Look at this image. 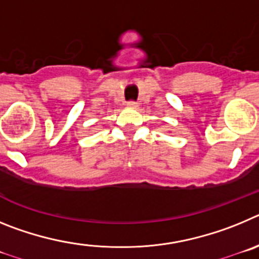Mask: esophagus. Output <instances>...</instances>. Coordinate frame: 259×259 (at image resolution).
<instances>
[{
  "label": "esophagus",
  "mask_w": 259,
  "mask_h": 259,
  "mask_svg": "<svg viewBox=\"0 0 259 259\" xmlns=\"http://www.w3.org/2000/svg\"><path fill=\"white\" fill-rule=\"evenodd\" d=\"M127 105L130 107H137V102L136 101H128Z\"/></svg>",
  "instance_id": "obj_1"
}]
</instances>
